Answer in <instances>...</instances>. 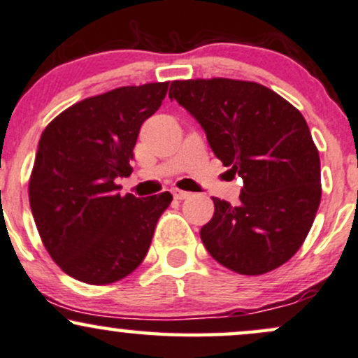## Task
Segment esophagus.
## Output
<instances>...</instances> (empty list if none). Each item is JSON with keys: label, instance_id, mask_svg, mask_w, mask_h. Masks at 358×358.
I'll return each instance as SVG.
<instances>
[{"label": "esophagus", "instance_id": "obj_1", "mask_svg": "<svg viewBox=\"0 0 358 358\" xmlns=\"http://www.w3.org/2000/svg\"><path fill=\"white\" fill-rule=\"evenodd\" d=\"M172 194H174L176 199L182 201V199H186V197L191 196V192H187V191H180V189H174V191H172Z\"/></svg>", "mask_w": 358, "mask_h": 358}]
</instances>
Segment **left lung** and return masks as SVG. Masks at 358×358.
Listing matches in <instances>:
<instances>
[{
	"label": "left lung",
	"mask_w": 358,
	"mask_h": 358,
	"mask_svg": "<svg viewBox=\"0 0 358 358\" xmlns=\"http://www.w3.org/2000/svg\"><path fill=\"white\" fill-rule=\"evenodd\" d=\"M169 99L199 122L214 155L241 176L239 204L213 197L209 255L239 275L281 266L303 245L322 199L320 155L300 110L256 82L176 80Z\"/></svg>",
	"instance_id": "left-lung-1"
}]
</instances>
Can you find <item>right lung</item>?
<instances>
[{
  "label": "right lung",
  "instance_id": "1",
  "mask_svg": "<svg viewBox=\"0 0 358 358\" xmlns=\"http://www.w3.org/2000/svg\"><path fill=\"white\" fill-rule=\"evenodd\" d=\"M169 82L88 96L46 125L28 196L41 241L71 278L108 285L144 262L172 194L120 196L138 130L161 107Z\"/></svg>",
  "mask_w": 358,
  "mask_h": 358
}]
</instances>
